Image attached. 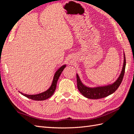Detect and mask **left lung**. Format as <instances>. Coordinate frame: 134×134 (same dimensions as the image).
<instances>
[{"label":"left lung","mask_w":134,"mask_h":134,"mask_svg":"<svg viewBox=\"0 0 134 134\" xmlns=\"http://www.w3.org/2000/svg\"><path fill=\"white\" fill-rule=\"evenodd\" d=\"M126 58H125L124 56L123 67L121 74L115 82L112 85L106 86L97 87L95 88H91L85 86L81 82L80 79L79 78V76L77 74L76 75V81H77V87L79 91L83 96L90 99H99L106 97L109 96L111 94L114 93L118 89L122 81H123L125 72V69H126Z\"/></svg>","instance_id":"obj_1"}]
</instances>
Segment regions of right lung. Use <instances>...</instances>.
Masks as SVG:
<instances>
[{"instance_id": "1", "label": "right lung", "mask_w": 134, "mask_h": 134, "mask_svg": "<svg viewBox=\"0 0 134 134\" xmlns=\"http://www.w3.org/2000/svg\"><path fill=\"white\" fill-rule=\"evenodd\" d=\"M65 67V65H63L60 69H58L56 73L55 74V75H54L53 79L52 81V85H51V87L48 89L47 91L45 92L38 94H35V95H29V94H25L21 93L22 95L26 97L32 99L33 100H36V101H42V100H45V99L49 98L51 96L53 95V94L55 92L56 88V85H57V82H58V79L59 78L60 75L62 74V71L64 69Z\"/></svg>"}]
</instances>
